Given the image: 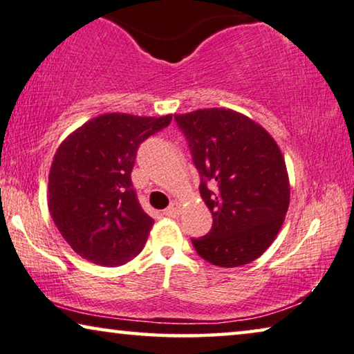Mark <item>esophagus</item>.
Segmentation results:
<instances>
[{
	"mask_svg": "<svg viewBox=\"0 0 354 354\" xmlns=\"http://www.w3.org/2000/svg\"><path fill=\"white\" fill-rule=\"evenodd\" d=\"M180 209H182V204L178 203V201H172L171 203V206H169L166 211H165V214L166 215H169V217H176V215L180 212Z\"/></svg>",
	"mask_w": 354,
	"mask_h": 354,
	"instance_id": "esophagus-1",
	"label": "esophagus"
}]
</instances>
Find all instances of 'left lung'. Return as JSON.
Here are the masks:
<instances>
[{
    "mask_svg": "<svg viewBox=\"0 0 354 354\" xmlns=\"http://www.w3.org/2000/svg\"><path fill=\"white\" fill-rule=\"evenodd\" d=\"M174 118L187 136L201 176L199 193L214 217L211 232L192 239L194 249L222 268L250 263L278 236L289 209V174L279 145L262 124L230 109Z\"/></svg>",
    "mask_w": 354,
    "mask_h": 354,
    "instance_id": "obj_1",
    "label": "left lung"
}]
</instances>
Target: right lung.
I'll return each instance as SVG.
<instances>
[{
    "instance_id": "right-lung-1",
    "label": "right lung",
    "mask_w": 354,
    "mask_h": 354,
    "mask_svg": "<svg viewBox=\"0 0 354 354\" xmlns=\"http://www.w3.org/2000/svg\"><path fill=\"white\" fill-rule=\"evenodd\" d=\"M171 120L172 115L104 113L59 145L49 171L48 206L80 257L118 266L142 250L155 220L137 201L131 172L140 143Z\"/></svg>"
}]
</instances>
